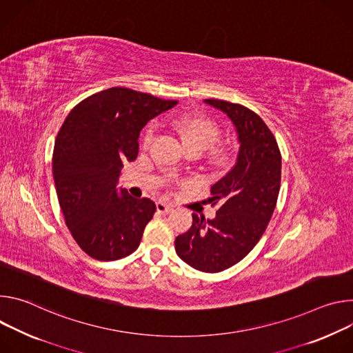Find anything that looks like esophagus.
<instances>
[{
	"label": "esophagus",
	"mask_w": 353,
	"mask_h": 353,
	"mask_svg": "<svg viewBox=\"0 0 353 353\" xmlns=\"http://www.w3.org/2000/svg\"><path fill=\"white\" fill-rule=\"evenodd\" d=\"M172 209H174V206L170 205V203H167V202H164V201L157 202V210H159V213L167 214V213H170Z\"/></svg>",
	"instance_id": "esophagus-1"
}]
</instances>
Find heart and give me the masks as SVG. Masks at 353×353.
Instances as JSON below:
<instances>
[{
	"mask_svg": "<svg viewBox=\"0 0 353 353\" xmlns=\"http://www.w3.org/2000/svg\"><path fill=\"white\" fill-rule=\"evenodd\" d=\"M170 128L181 137L189 151H206L220 137L219 125L203 114H179L167 117ZM155 137L154 126H148L143 136V147L151 145ZM232 152L228 148H219L213 154V161L219 167H227L232 161Z\"/></svg>",
	"mask_w": 353,
	"mask_h": 353,
	"instance_id": "b5f03b06",
	"label": "heart"
}]
</instances>
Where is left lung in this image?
Here are the masks:
<instances>
[{
	"mask_svg": "<svg viewBox=\"0 0 353 353\" xmlns=\"http://www.w3.org/2000/svg\"><path fill=\"white\" fill-rule=\"evenodd\" d=\"M223 110L237 129L236 165L210 192L216 217L192 214V227L175 239L178 256L202 272H221L245 258L261 240L276 208L282 155L276 139L251 109L220 99H205Z\"/></svg>",
	"mask_w": 353,
	"mask_h": 353,
	"instance_id": "8db88e82",
	"label": "left lung"
}]
</instances>
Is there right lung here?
Returning a JSON list of instances; mask_svg holds the SVG:
<instances>
[{"label":"right lung","instance_id":"add662e5","mask_svg":"<svg viewBox=\"0 0 353 353\" xmlns=\"http://www.w3.org/2000/svg\"><path fill=\"white\" fill-rule=\"evenodd\" d=\"M178 101L113 87L75 105L53 150L59 205L75 243L98 261H116L137 250L157 208L148 198L117 194L122 161H134L139 134L148 121Z\"/></svg>","mask_w":353,"mask_h":353}]
</instances>
